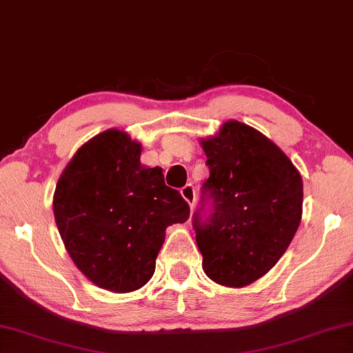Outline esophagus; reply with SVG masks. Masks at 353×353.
<instances>
[{"instance_id": "1", "label": "esophagus", "mask_w": 353, "mask_h": 353, "mask_svg": "<svg viewBox=\"0 0 353 353\" xmlns=\"http://www.w3.org/2000/svg\"><path fill=\"white\" fill-rule=\"evenodd\" d=\"M181 193H182L183 199H185L187 203L190 204V207L193 209L194 203H196V188H194L192 183H187V185L181 190Z\"/></svg>"}]
</instances>
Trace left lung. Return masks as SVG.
<instances>
[{"mask_svg": "<svg viewBox=\"0 0 353 353\" xmlns=\"http://www.w3.org/2000/svg\"><path fill=\"white\" fill-rule=\"evenodd\" d=\"M209 179L193 229L205 275L243 288L270 270L301 220L303 182L281 149L239 121L203 139Z\"/></svg>", "mask_w": 353, "mask_h": 353, "instance_id": "left-lung-1", "label": "left lung"}]
</instances>
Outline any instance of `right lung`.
Segmentation results:
<instances>
[{
	"mask_svg": "<svg viewBox=\"0 0 353 353\" xmlns=\"http://www.w3.org/2000/svg\"><path fill=\"white\" fill-rule=\"evenodd\" d=\"M141 144L111 128L78 149L54 190L58 231L75 265L99 288L130 292L154 275L165 229L190 205L161 168L139 161Z\"/></svg>",
	"mask_w": 353,
	"mask_h": 353,
	"instance_id": "add662e5",
	"label": "right lung"
}]
</instances>
